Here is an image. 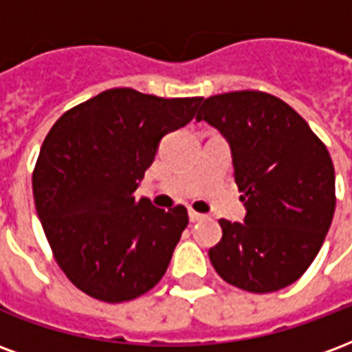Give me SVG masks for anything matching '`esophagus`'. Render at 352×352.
Segmentation results:
<instances>
[{"instance_id": "esophagus-1", "label": "esophagus", "mask_w": 352, "mask_h": 352, "mask_svg": "<svg viewBox=\"0 0 352 352\" xmlns=\"http://www.w3.org/2000/svg\"><path fill=\"white\" fill-rule=\"evenodd\" d=\"M188 219H190V222H198V221H204V219H206V214H201L198 213V211L190 209V211H188Z\"/></svg>"}]
</instances>
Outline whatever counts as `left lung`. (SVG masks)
I'll return each mask as SVG.
<instances>
[{"instance_id": "8db88e82", "label": "left lung", "mask_w": 352, "mask_h": 352, "mask_svg": "<svg viewBox=\"0 0 352 352\" xmlns=\"http://www.w3.org/2000/svg\"><path fill=\"white\" fill-rule=\"evenodd\" d=\"M198 120L228 139L245 222L221 219L209 249L214 272L234 287L267 294L292 285L320 251L336 209L328 148L288 103L258 90L217 94Z\"/></svg>"}]
</instances>
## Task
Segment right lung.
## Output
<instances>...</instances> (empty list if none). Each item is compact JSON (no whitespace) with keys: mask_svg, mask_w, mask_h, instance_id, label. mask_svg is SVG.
<instances>
[{"mask_svg":"<svg viewBox=\"0 0 352 352\" xmlns=\"http://www.w3.org/2000/svg\"><path fill=\"white\" fill-rule=\"evenodd\" d=\"M204 98L111 88L58 118L34 169L35 209L65 277L100 302L135 300L158 285L188 224L135 198L160 139L190 122Z\"/></svg>","mask_w":352,"mask_h":352,"instance_id":"1","label":"right lung"}]
</instances>
